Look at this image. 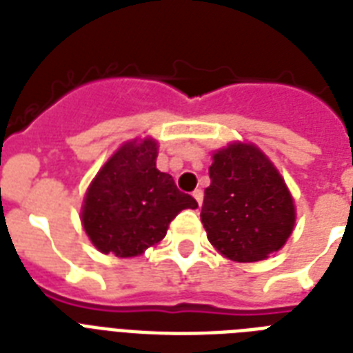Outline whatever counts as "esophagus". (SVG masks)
Returning a JSON list of instances; mask_svg holds the SVG:
<instances>
[{
  "instance_id": "1",
  "label": "esophagus",
  "mask_w": 353,
  "mask_h": 353,
  "mask_svg": "<svg viewBox=\"0 0 353 353\" xmlns=\"http://www.w3.org/2000/svg\"><path fill=\"white\" fill-rule=\"evenodd\" d=\"M192 196H194V199L198 201L199 207H201V203H203V190H201V188H196V190L192 192Z\"/></svg>"
}]
</instances>
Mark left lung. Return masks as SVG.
I'll return each mask as SVG.
<instances>
[{"label":"left lung","mask_w":353,"mask_h":353,"mask_svg":"<svg viewBox=\"0 0 353 353\" xmlns=\"http://www.w3.org/2000/svg\"><path fill=\"white\" fill-rule=\"evenodd\" d=\"M201 223L218 251L234 262H258L284 245L295 205L284 179L254 144L232 143L212 155Z\"/></svg>","instance_id":"left-lung-1"}]
</instances>
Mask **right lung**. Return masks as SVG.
Returning a JSON list of instances; mask_svg holds the SVG:
<instances>
[{
  "instance_id": "add662e5",
  "label": "right lung",
  "mask_w": 353,
  "mask_h": 353,
  "mask_svg": "<svg viewBox=\"0 0 353 353\" xmlns=\"http://www.w3.org/2000/svg\"><path fill=\"white\" fill-rule=\"evenodd\" d=\"M154 139L130 141L108 159L91 181L82 205V225L104 254L130 258L159 243L170 221L198 201L157 170Z\"/></svg>"
}]
</instances>
